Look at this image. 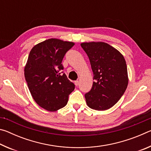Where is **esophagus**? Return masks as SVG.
Masks as SVG:
<instances>
[{"mask_svg": "<svg viewBox=\"0 0 151 151\" xmlns=\"http://www.w3.org/2000/svg\"><path fill=\"white\" fill-rule=\"evenodd\" d=\"M78 81H75V85L76 86H78Z\"/></svg>", "mask_w": 151, "mask_h": 151, "instance_id": "1", "label": "esophagus"}]
</instances>
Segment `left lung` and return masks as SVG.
<instances>
[{
  "mask_svg": "<svg viewBox=\"0 0 151 151\" xmlns=\"http://www.w3.org/2000/svg\"><path fill=\"white\" fill-rule=\"evenodd\" d=\"M81 45L88 55L94 74L91 90L85 95L86 104L96 111L109 109L127 88L126 61L118 50L106 42H82Z\"/></svg>",
  "mask_w": 151,
  "mask_h": 151,
  "instance_id": "left-lung-1",
  "label": "left lung"
}]
</instances>
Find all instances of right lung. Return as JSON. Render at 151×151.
I'll return each mask as SVG.
<instances>
[{
  "mask_svg": "<svg viewBox=\"0 0 151 151\" xmlns=\"http://www.w3.org/2000/svg\"><path fill=\"white\" fill-rule=\"evenodd\" d=\"M75 43L49 39L32 47L24 66V77L30 94L38 105L57 111L67 104L75 85L68 80L62 61Z\"/></svg>",
  "mask_w": 151,
  "mask_h": 151,
  "instance_id": "right-lung-1",
  "label": "right lung"
}]
</instances>
